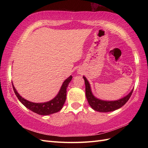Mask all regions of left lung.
I'll return each mask as SVG.
<instances>
[{
  "label": "left lung",
  "mask_w": 148,
  "mask_h": 148,
  "mask_svg": "<svg viewBox=\"0 0 148 148\" xmlns=\"http://www.w3.org/2000/svg\"><path fill=\"white\" fill-rule=\"evenodd\" d=\"M83 79L84 80V83H85L86 97L88 102V103L91 106V108L93 110L98 112H108L114 111L115 110L121 108L129 100L134 90L133 88L127 95L117 100L109 101V100H100L99 99H97V97L93 95L92 90H91L90 84L85 76H83Z\"/></svg>",
  "instance_id": "8db88e82"
}]
</instances>
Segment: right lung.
I'll use <instances>...</instances> for the list:
<instances>
[{"label": "right lung", "mask_w": 148, "mask_h": 148, "mask_svg": "<svg viewBox=\"0 0 148 148\" xmlns=\"http://www.w3.org/2000/svg\"><path fill=\"white\" fill-rule=\"evenodd\" d=\"M72 76H70L67 79H66L64 81V82L63 83L60 88V90L59 92L55 98H53L48 102L42 103H35L25 99L17 92L12 83V84L14 92L16 95L18 97V100L27 109H30V111L36 112L39 115H49L57 112L62 109L63 106H64L66 100V93H67V86L72 80Z\"/></svg>", "instance_id": "1"}]
</instances>
